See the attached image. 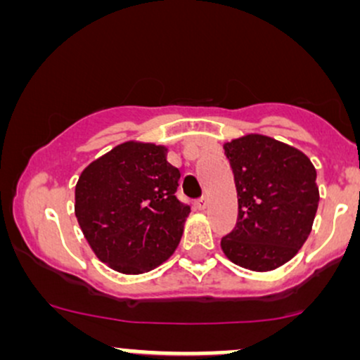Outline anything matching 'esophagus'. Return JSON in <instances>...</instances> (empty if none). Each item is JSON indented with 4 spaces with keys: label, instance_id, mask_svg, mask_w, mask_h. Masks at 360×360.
<instances>
[{
    "label": "esophagus",
    "instance_id": "obj_1",
    "mask_svg": "<svg viewBox=\"0 0 360 360\" xmlns=\"http://www.w3.org/2000/svg\"><path fill=\"white\" fill-rule=\"evenodd\" d=\"M206 205H208V200H206V198H200V200H196V203H194L196 210H200V212H203V210L206 208Z\"/></svg>",
    "mask_w": 360,
    "mask_h": 360
}]
</instances>
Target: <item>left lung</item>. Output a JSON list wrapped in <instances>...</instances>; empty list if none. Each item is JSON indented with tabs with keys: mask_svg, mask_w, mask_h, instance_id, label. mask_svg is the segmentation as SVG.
<instances>
[{
	"mask_svg": "<svg viewBox=\"0 0 360 360\" xmlns=\"http://www.w3.org/2000/svg\"><path fill=\"white\" fill-rule=\"evenodd\" d=\"M238 198L237 225L221 250L237 266L271 271L298 254L320 201L316 171L298 148L266 135L225 143Z\"/></svg>",
	"mask_w": 360,
	"mask_h": 360,
	"instance_id": "obj_1",
	"label": "left lung"
}]
</instances>
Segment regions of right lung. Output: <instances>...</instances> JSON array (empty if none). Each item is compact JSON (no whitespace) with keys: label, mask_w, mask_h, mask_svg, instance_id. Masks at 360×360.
I'll return each mask as SVG.
<instances>
[{"label":"right lung","mask_w":360,"mask_h":360,"mask_svg":"<svg viewBox=\"0 0 360 360\" xmlns=\"http://www.w3.org/2000/svg\"><path fill=\"white\" fill-rule=\"evenodd\" d=\"M167 148L125 142L81 172L76 212L96 257L123 274H142L176 250L191 208L177 200L179 169Z\"/></svg>","instance_id":"1"}]
</instances>
